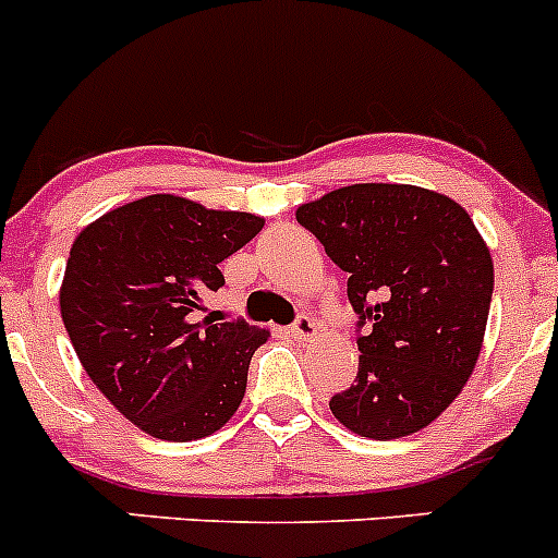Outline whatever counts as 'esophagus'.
<instances>
[{"label":"esophagus","mask_w":558,"mask_h":558,"mask_svg":"<svg viewBox=\"0 0 558 558\" xmlns=\"http://www.w3.org/2000/svg\"><path fill=\"white\" fill-rule=\"evenodd\" d=\"M290 333H293L299 342H312V339L317 337V326H315V320H312L310 315H301L299 320L290 326Z\"/></svg>","instance_id":"obj_1"}]
</instances>
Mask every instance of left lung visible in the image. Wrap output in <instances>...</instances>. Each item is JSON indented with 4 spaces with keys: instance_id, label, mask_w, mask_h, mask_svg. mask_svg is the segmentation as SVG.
Here are the masks:
<instances>
[{
    "instance_id": "obj_1",
    "label": "left lung",
    "mask_w": 558,
    "mask_h": 558,
    "mask_svg": "<svg viewBox=\"0 0 558 558\" xmlns=\"http://www.w3.org/2000/svg\"><path fill=\"white\" fill-rule=\"evenodd\" d=\"M348 276L359 375L331 397L339 424L375 441L418 433L463 391L493 299L490 248L438 191L355 183L295 210Z\"/></svg>"
}]
</instances>
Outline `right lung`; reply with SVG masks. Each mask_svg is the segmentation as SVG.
<instances>
[{
    "label": "right lung",
    "mask_w": 558,
    "mask_h": 558,
    "mask_svg": "<svg viewBox=\"0 0 558 558\" xmlns=\"http://www.w3.org/2000/svg\"><path fill=\"white\" fill-rule=\"evenodd\" d=\"M263 225L254 214L150 194L73 241L60 288L68 337L106 400L153 438L196 441L241 405L248 362L268 331L196 312L225 284L221 259Z\"/></svg>",
    "instance_id": "add662e5"
}]
</instances>
